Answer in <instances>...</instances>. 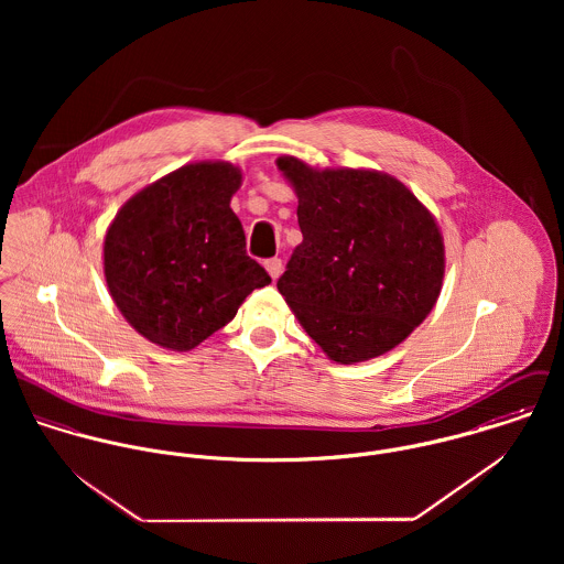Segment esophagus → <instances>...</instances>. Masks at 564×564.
<instances>
[{"instance_id": "obj_1", "label": "esophagus", "mask_w": 564, "mask_h": 564, "mask_svg": "<svg viewBox=\"0 0 564 564\" xmlns=\"http://www.w3.org/2000/svg\"><path fill=\"white\" fill-rule=\"evenodd\" d=\"M264 269L269 271V275H271L273 280H278L280 273H282V258H269V260H264Z\"/></svg>"}]
</instances>
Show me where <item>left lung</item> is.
<instances>
[{
    "instance_id": "1",
    "label": "left lung",
    "mask_w": 564,
    "mask_h": 564,
    "mask_svg": "<svg viewBox=\"0 0 564 564\" xmlns=\"http://www.w3.org/2000/svg\"><path fill=\"white\" fill-rule=\"evenodd\" d=\"M300 206V242L278 291L308 336L343 365L387 354L436 304L445 273L438 226L400 180L315 171L278 159Z\"/></svg>"
}]
</instances>
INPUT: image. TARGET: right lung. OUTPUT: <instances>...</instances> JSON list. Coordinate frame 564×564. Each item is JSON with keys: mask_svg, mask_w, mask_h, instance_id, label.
<instances>
[{"mask_svg": "<svg viewBox=\"0 0 564 564\" xmlns=\"http://www.w3.org/2000/svg\"><path fill=\"white\" fill-rule=\"evenodd\" d=\"M239 186L241 171L230 162H195L117 213L104 241V273L117 308L148 340L188 351L271 282L247 256L230 208Z\"/></svg>", "mask_w": 564, "mask_h": 564, "instance_id": "1", "label": "right lung"}]
</instances>
